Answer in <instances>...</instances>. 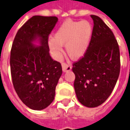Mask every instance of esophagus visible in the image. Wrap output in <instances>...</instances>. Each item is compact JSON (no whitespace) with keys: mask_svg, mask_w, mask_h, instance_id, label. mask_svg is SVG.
Instances as JSON below:
<instances>
[{"mask_svg":"<svg viewBox=\"0 0 130 130\" xmlns=\"http://www.w3.org/2000/svg\"><path fill=\"white\" fill-rule=\"evenodd\" d=\"M62 70L64 72H68L70 71L72 69V66L69 64H66V63H63L62 64Z\"/></svg>","mask_w":130,"mask_h":130,"instance_id":"obj_1","label":"esophagus"}]
</instances>
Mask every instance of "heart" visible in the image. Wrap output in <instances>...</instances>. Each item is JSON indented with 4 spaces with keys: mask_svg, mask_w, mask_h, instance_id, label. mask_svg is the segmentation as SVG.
<instances>
[{
    "mask_svg": "<svg viewBox=\"0 0 130 130\" xmlns=\"http://www.w3.org/2000/svg\"><path fill=\"white\" fill-rule=\"evenodd\" d=\"M93 31V25L89 21L67 20L58 29L55 37L49 39V47L55 58L60 60L63 54L62 45L66 44L68 56L73 60H78L87 52Z\"/></svg>",
    "mask_w": 130,
    "mask_h": 130,
    "instance_id": "b5f03b06",
    "label": "heart"
}]
</instances>
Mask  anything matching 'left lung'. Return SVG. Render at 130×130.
<instances>
[{
	"mask_svg": "<svg viewBox=\"0 0 130 130\" xmlns=\"http://www.w3.org/2000/svg\"><path fill=\"white\" fill-rule=\"evenodd\" d=\"M93 31L86 54L73 63L74 87L78 100L87 107L103 104L111 94L120 72L119 45L103 21L91 15Z\"/></svg>",
	"mask_w": 130,
	"mask_h": 130,
	"instance_id": "8db88e82",
	"label": "left lung"
}]
</instances>
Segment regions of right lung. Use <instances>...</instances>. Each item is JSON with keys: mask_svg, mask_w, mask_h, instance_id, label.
<instances>
[{"mask_svg": "<svg viewBox=\"0 0 130 130\" xmlns=\"http://www.w3.org/2000/svg\"><path fill=\"white\" fill-rule=\"evenodd\" d=\"M56 17L36 15L18 30L11 50L12 81L24 104L41 110L54 99L56 87L62 73L60 62L50 56L48 37L56 25ZM39 38L40 45L32 41Z\"/></svg>", "mask_w": 130, "mask_h": 130, "instance_id": "1", "label": "right lung"}]
</instances>
